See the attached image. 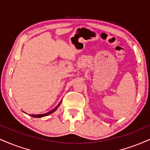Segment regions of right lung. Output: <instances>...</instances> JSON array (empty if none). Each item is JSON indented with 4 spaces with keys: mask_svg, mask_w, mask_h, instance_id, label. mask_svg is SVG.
<instances>
[{
    "mask_svg": "<svg viewBox=\"0 0 150 150\" xmlns=\"http://www.w3.org/2000/svg\"><path fill=\"white\" fill-rule=\"evenodd\" d=\"M61 103V101L60 103H59V105H57V107H56V108H54V110H51V111L45 113V114H42V115H30V116L33 117H35V118H40V117H45V116H47V115H50V114H52V113H53L54 112H55L56 110H57V108H58V107H59V106L60 105ZM25 113H26V112H25Z\"/></svg>",
    "mask_w": 150,
    "mask_h": 150,
    "instance_id": "obj_1",
    "label": "right lung"
}]
</instances>
